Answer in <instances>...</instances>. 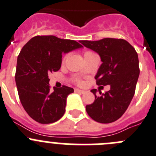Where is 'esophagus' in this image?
I'll list each match as a JSON object with an SVG mask.
<instances>
[{"label":"esophagus","mask_w":156,"mask_h":156,"mask_svg":"<svg viewBox=\"0 0 156 156\" xmlns=\"http://www.w3.org/2000/svg\"><path fill=\"white\" fill-rule=\"evenodd\" d=\"M75 92L76 93H87L86 90H80V89H75Z\"/></svg>","instance_id":"1"}]
</instances>
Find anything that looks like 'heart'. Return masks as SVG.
<instances>
[{
    "label": "heart",
    "mask_w": 156,
    "mask_h": 156,
    "mask_svg": "<svg viewBox=\"0 0 156 156\" xmlns=\"http://www.w3.org/2000/svg\"><path fill=\"white\" fill-rule=\"evenodd\" d=\"M94 54H96L94 52L91 51V50H87V51L84 52V57H88V56H91V55H94ZM68 56H69V55H68V53H66V54H65L64 56H63V59H62V63H64L65 62H66V59H67V57H68ZM76 82L77 83H81V81L79 79H76Z\"/></svg>",
    "instance_id": "1"
}]
</instances>
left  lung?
I'll return each mask as SVG.
<instances>
[{
    "label": "left lung",
    "mask_w": 156,
    "mask_h": 156,
    "mask_svg": "<svg viewBox=\"0 0 156 156\" xmlns=\"http://www.w3.org/2000/svg\"><path fill=\"white\" fill-rule=\"evenodd\" d=\"M87 48L94 50L101 57L103 63L95 76L96 85L110 86V90L96 95L95 100L87 105L86 110L95 121L110 123L119 119L126 111L136 91L139 76L137 52L123 39L104 38L96 41H80Z\"/></svg>",
    "instance_id": "obj_1"
}]
</instances>
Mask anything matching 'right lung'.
<instances>
[{
  "mask_svg": "<svg viewBox=\"0 0 156 156\" xmlns=\"http://www.w3.org/2000/svg\"><path fill=\"white\" fill-rule=\"evenodd\" d=\"M82 47L75 41L48 35L31 38L20 50L15 73L19 98L28 115L39 123H53L64 114L66 97L73 89L63 85L50 91L48 74L60 69L62 53Z\"/></svg>",
  "mask_w": 156,
  "mask_h": 156,
  "instance_id": "1",
  "label": "right lung"
}]
</instances>
